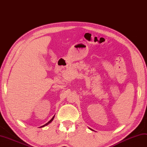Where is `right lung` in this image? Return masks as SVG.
<instances>
[{
  "label": "right lung",
  "instance_id": "1",
  "mask_svg": "<svg viewBox=\"0 0 147 147\" xmlns=\"http://www.w3.org/2000/svg\"><path fill=\"white\" fill-rule=\"evenodd\" d=\"M54 117H55V116H53V117H52V119H51V120H50V121H48V122H47V123H45V125H43V126H41V127H44V126H45V125H47V124H48V123H50V122H51L52 121V120H53V119H54Z\"/></svg>",
  "mask_w": 147,
  "mask_h": 147
}]
</instances>
